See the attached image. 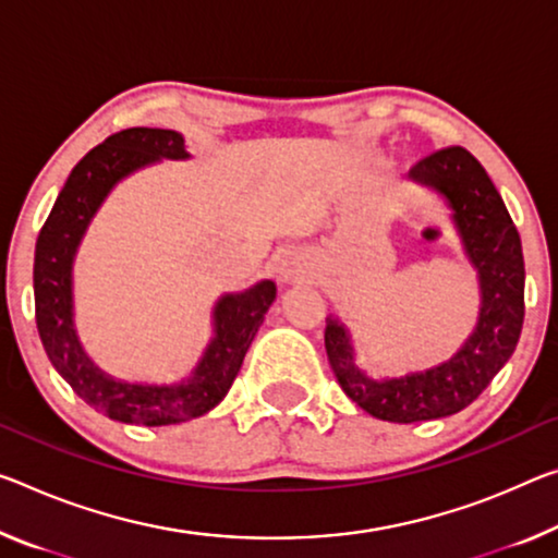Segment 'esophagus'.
Masks as SVG:
<instances>
[{
  "label": "esophagus",
  "instance_id": "esophagus-1",
  "mask_svg": "<svg viewBox=\"0 0 558 558\" xmlns=\"http://www.w3.org/2000/svg\"><path fill=\"white\" fill-rule=\"evenodd\" d=\"M303 272H305V263L300 260L298 255H293V253L282 255V260H280V265H278V276H280V280H286V282L298 280L300 276H303Z\"/></svg>",
  "mask_w": 558,
  "mask_h": 558
}]
</instances>
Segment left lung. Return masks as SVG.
Segmentation results:
<instances>
[{"label": "left lung", "mask_w": 558, "mask_h": 558, "mask_svg": "<svg viewBox=\"0 0 558 558\" xmlns=\"http://www.w3.org/2000/svg\"><path fill=\"white\" fill-rule=\"evenodd\" d=\"M410 179L437 191L452 210L464 253L480 276L482 307L474 332L452 357L422 373L373 379L355 365L350 335L327 317L325 350L342 392L385 422L449 417L480 397L517 350L524 325V255L507 206L482 163L462 146L435 151Z\"/></svg>", "instance_id": "1"}]
</instances>
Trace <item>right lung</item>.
I'll use <instances>...</instances> for the list:
<instances>
[{"instance_id": "1", "label": "right lung", "mask_w": 558, "mask_h": 558, "mask_svg": "<svg viewBox=\"0 0 558 558\" xmlns=\"http://www.w3.org/2000/svg\"><path fill=\"white\" fill-rule=\"evenodd\" d=\"M161 158H189L179 131L126 129L92 148L69 173L47 223L41 226L34 253L37 327L51 365L96 412L144 427L179 424L214 410L231 390L245 352L276 300L272 280H260L245 293L220 298L214 307V340L183 383H121L88 360L74 330L72 268L76 247L113 185Z\"/></svg>"}]
</instances>
